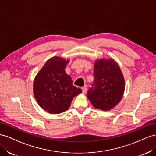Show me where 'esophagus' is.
Listing matches in <instances>:
<instances>
[{
    "label": "esophagus",
    "instance_id": "1",
    "mask_svg": "<svg viewBox=\"0 0 156 156\" xmlns=\"http://www.w3.org/2000/svg\"><path fill=\"white\" fill-rule=\"evenodd\" d=\"M82 92L83 93H86L87 91V86H84L82 87Z\"/></svg>",
    "mask_w": 156,
    "mask_h": 156
}]
</instances>
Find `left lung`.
Returning a JSON list of instances; mask_svg holds the SVG:
<instances>
[{
	"label": "left lung",
	"instance_id": "1",
	"mask_svg": "<svg viewBox=\"0 0 156 156\" xmlns=\"http://www.w3.org/2000/svg\"><path fill=\"white\" fill-rule=\"evenodd\" d=\"M94 82L87 91V99L97 109L108 111L121 101L125 90V80L113 59H99L94 64Z\"/></svg>",
	"mask_w": 156,
	"mask_h": 156
}]
</instances>
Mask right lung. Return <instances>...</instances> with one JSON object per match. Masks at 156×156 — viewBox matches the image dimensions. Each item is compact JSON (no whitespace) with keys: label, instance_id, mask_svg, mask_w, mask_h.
Wrapping results in <instances>:
<instances>
[{"label":"right lung","instance_id":"add662e5","mask_svg":"<svg viewBox=\"0 0 156 156\" xmlns=\"http://www.w3.org/2000/svg\"><path fill=\"white\" fill-rule=\"evenodd\" d=\"M69 62L63 57H51L34 80L35 99L39 106L50 114L67 110L73 98L82 93L80 88L73 86L71 77L65 72Z\"/></svg>","mask_w":156,"mask_h":156}]
</instances>
